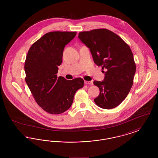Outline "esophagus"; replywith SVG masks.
Here are the masks:
<instances>
[{"instance_id":"1","label":"esophagus","mask_w":158,"mask_h":158,"mask_svg":"<svg viewBox=\"0 0 158 158\" xmlns=\"http://www.w3.org/2000/svg\"><path fill=\"white\" fill-rule=\"evenodd\" d=\"M85 84H87V85H93V82L92 81H85Z\"/></svg>"}]
</instances>
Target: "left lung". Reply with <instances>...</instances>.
I'll list each match as a JSON object with an SVG mask.
<instances>
[{"label":"left lung","instance_id":"obj_1","mask_svg":"<svg viewBox=\"0 0 158 158\" xmlns=\"http://www.w3.org/2000/svg\"><path fill=\"white\" fill-rule=\"evenodd\" d=\"M78 37L89 48L94 63L105 70L104 80L94 82L100 91L94 102L104 109L117 106L133 84L136 67L130 47L118 35L104 28L81 32Z\"/></svg>","mask_w":158,"mask_h":158}]
</instances>
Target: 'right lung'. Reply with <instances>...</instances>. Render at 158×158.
I'll list each match as a JSON object with an SVG mask.
<instances>
[{
    "instance_id": "obj_1",
    "label": "right lung",
    "mask_w": 158,
    "mask_h": 158,
    "mask_svg": "<svg viewBox=\"0 0 158 158\" xmlns=\"http://www.w3.org/2000/svg\"><path fill=\"white\" fill-rule=\"evenodd\" d=\"M76 35V32H48L31 46L26 57V83L38 105L52 114L67 111L76 92L84 85L81 77L68 81L57 76L64 48Z\"/></svg>"
}]
</instances>
